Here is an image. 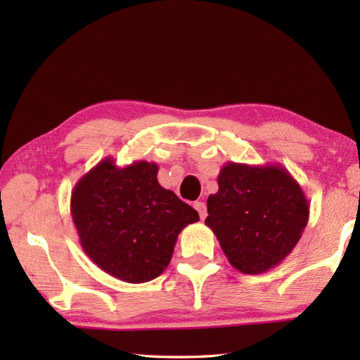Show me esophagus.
I'll return each mask as SVG.
<instances>
[{
	"mask_svg": "<svg viewBox=\"0 0 360 360\" xmlns=\"http://www.w3.org/2000/svg\"><path fill=\"white\" fill-rule=\"evenodd\" d=\"M193 207L198 210V213H200V218L204 219L205 217H207V207H205V204L202 201H196L193 204Z\"/></svg>",
	"mask_w": 360,
	"mask_h": 360,
	"instance_id": "obj_1",
	"label": "esophagus"
}]
</instances>
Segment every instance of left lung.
Instances as JSON below:
<instances>
[{
    "instance_id": "left-lung-1",
    "label": "left lung",
    "mask_w": 360,
    "mask_h": 360,
    "mask_svg": "<svg viewBox=\"0 0 360 360\" xmlns=\"http://www.w3.org/2000/svg\"><path fill=\"white\" fill-rule=\"evenodd\" d=\"M205 226L235 269L258 275L285 259L309 219L300 184L280 164L227 162L207 200Z\"/></svg>"
}]
</instances>
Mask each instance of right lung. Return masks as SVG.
<instances>
[{
    "label": "right lung",
    "instance_id": "right-lung-1",
    "mask_svg": "<svg viewBox=\"0 0 360 360\" xmlns=\"http://www.w3.org/2000/svg\"><path fill=\"white\" fill-rule=\"evenodd\" d=\"M158 164L117 167L105 158L83 174L71 195L82 249L106 274L127 283L159 277L178 235L198 212L158 182Z\"/></svg>",
    "mask_w": 360,
    "mask_h": 360
}]
</instances>
